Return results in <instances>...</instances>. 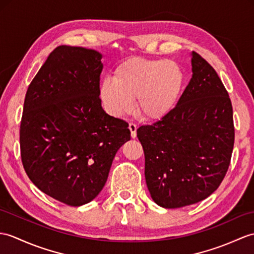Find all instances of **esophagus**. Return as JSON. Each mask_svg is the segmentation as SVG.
Instances as JSON below:
<instances>
[{
	"instance_id": "34e87169",
	"label": "esophagus",
	"mask_w": 254,
	"mask_h": 254,
	"mask_svg": "<svg viewBox=\"0 0 254 254\" xmlns=\"http://www.w3.org/2000/svg\"><path fill=\"white\" fill-rule=\"evenodd\" d=\"M128 128H129V131H131V137L132 138L136 137V129H137L136 125H134V123H129Z\"/></svg>"
}]
</instances>
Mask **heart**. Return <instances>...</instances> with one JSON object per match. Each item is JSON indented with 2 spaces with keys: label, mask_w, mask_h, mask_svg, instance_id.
Returning <instances> with one entry per match:
<instances>
[{
  "label": "heart",
  "mask_w": 254,
  "mask_h": 254,
  "mask_svg": "<svg viewBox=\"0 0 254 254\" xmlns=\"http://www.w3.org/2000/svg\"><path fill=\"white\" fill-rule=\"evenodd\" d=\"M185 76L179 64L169 60L132 57L118 64L113 79L98 88L105 110L119 118L133 108L147 120L166 117L178 103Z\"/></svg>",
  "instance_id": "heart-1"
}]
</instances>
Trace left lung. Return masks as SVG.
<instances>
[{
    "instance_id": "1",
    "label": "left lung",
    "mask_w": 254,
    "mask_h": 254,
    "mask_svg": "<svg viewBox=\"0 0 254 254\" xmlns=\"http://www.w3.org/2000/svg\"><path fill=\"white\" fill-rule=\"evenodd\" d=\"M192 76L178 104L150 126L137 128L145 179L162 208L197 203L217 190L231 162L233 107L211 64L191 52Z\"/></svg>"
}]
</instances>
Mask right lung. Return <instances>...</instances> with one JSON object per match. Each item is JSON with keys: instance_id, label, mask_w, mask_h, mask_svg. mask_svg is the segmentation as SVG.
<instances>
[{"instance_id": "right-lung-1", "label": "right lung", "mask_w": 254, "mask_h": 254, "mask_svg": "<svg viewBox=\"0 0 254 254\" xmlns=\"http://www.w3.org/2000/svg\"><path fill=\"white\" fill-rule=\"evenodd\" d=\"M102 54L78 46L53 51L28 87L20 152L41 191L72 207L102 191L114 158L131 139L128 125L104 111Z\"/></svg>"}]
</instances>
